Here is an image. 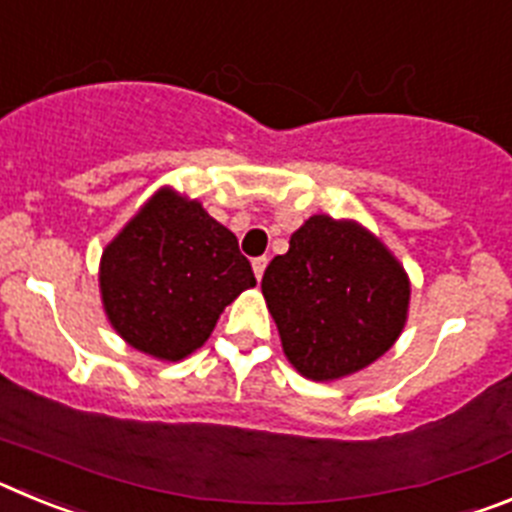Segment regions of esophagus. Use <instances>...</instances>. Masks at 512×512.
<instances>
[{"instance_id": "1", "label": "esophagus", "mask_w": 512, "mask_h": 512, "mask_svg": "<svg viewBox=\"0 0 512 512\" xmlns=\"http://www.w3.org/2000/svg\"><path fill=\"white\" fill-rule=\"evenodd\" d=\"M266 264H269V259H266V256H259V259H253V274H256V279L264 277Z\"/></svg>"}]
</instances>
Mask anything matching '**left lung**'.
I'll list each match as a JSON object with an SVG mask.
<instances>
[{"mask_svg": "<svg viewBox=\"0 0 512 512\" xmlns=\"http://www.w3.org/2000/svg\"><path fill=\"white\" fill-rule=\"evenodd\" d=\"M261 292L289 364L333 382L387 354L400 338L410 282L377 235L354 220L312 215L274 256Z\"/></svg>", "mask_w": 512, "mask_h": 512, "instance_id": "8db88e82", "label": "left lung"}]
</instances>
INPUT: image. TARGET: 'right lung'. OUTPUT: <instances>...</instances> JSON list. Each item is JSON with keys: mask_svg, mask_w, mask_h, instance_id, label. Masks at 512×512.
Returning <instances> with one entry per match:
<instances>
[{"mask_svg": "<svg viewBox=\"0 0 512 512\" xmlns=\"http://www.w3.org/2000/svg\"><path fill=\"white\" fill-rule=\"evenodd\" d=\"M253 284L238 238L200 202L169 187L140 207L99 261V292L112 328L161 361L197 351L220 312Z\"/></svg>", "mask_w": 512, "mask_h": 512, "instance_id": "obj_1", "label": "right lung"}]
</instances>
